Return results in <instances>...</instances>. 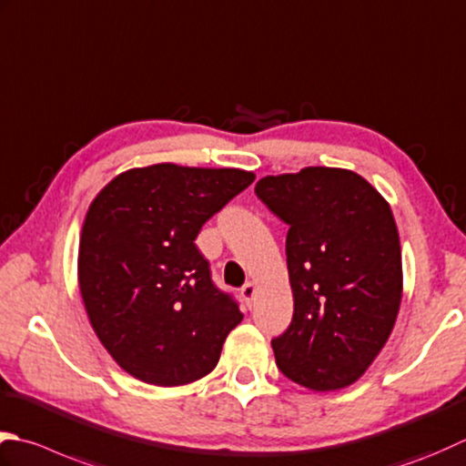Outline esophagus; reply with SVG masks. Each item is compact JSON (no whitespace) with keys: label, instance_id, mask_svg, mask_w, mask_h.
Returning a JSON list of instances; mask_svg holds the SVG:
<instances>
[{"label":"esophagus","instance_id":"34e87169","mask_svg":"<svg viewBox=\"0 0 466 466\" xmlns=\"http://www.w3.org/2000/svg\"><path fill=\"white\" fill-rule=\"evenodd\" d=\"M240 295L244 299V303L250 307L254 295H257V287H254V282H246V285L240 289Z\"/></svg>","mask_w":466,"mask_h":466}]
</instances>
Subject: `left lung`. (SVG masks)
Instances as JSON below:
<instances>
[{"label": "left lung", "instance_id": "8db88e82", "mask_svg": "<svg viewBox=\"0 0 466 466\" xmlns=\"http://www.w3.org/2000/svg\"><path fill=\"white\" fill-rule=\"evenodd\" d=\"M254 191L289 224L295 311L272 339L277 366L313 391L348 388L384 350L402 303V250L390 204L341 167L267 176Z\"/></svg>", "mask_w": 466, "mask_h": 466}]
</instances>
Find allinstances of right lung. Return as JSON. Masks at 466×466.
<instances>
[{"label": "right lung", "instance_id": "right-lung-1", "mask_svg": "<svg viewBox=\"0 0 466 466\" xmlns=\"http://www.w3.org/2000/svg\"><path fill=\"white\" fill-rule=\"evenodd\" d=\"M254 177L155 163L118 173L88 206L78 244L82 303L100 343L133 378L171 388L216 368L244 315L214 287L194 240Z\"/></svg>", "mask_w": 466, "mask_h": 466}]
</instances>
